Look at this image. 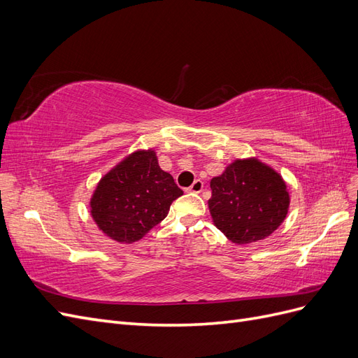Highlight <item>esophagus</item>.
<instances>
[{"instance_id":"esophagus-1","label":"esophagus","mask_w":358,"mask_h":358,"mask_svg":"<svg viewBox=\"0 0 358 358\" xmlns=\"http://www.w3.org/2000/svg\"><path fill=\"white\" fill-rule=\"evenodd\" d=\"M187 191H188V192H196V194L201 192V191H203V182H201L200 179L194 180V183H192V185H191Z\"/></svg>"}]
</instances>
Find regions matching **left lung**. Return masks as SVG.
<instances>
[{
    "mask_svg": "<svg viewBox=\"0 0 358 358\" xmlns=\"http://www.w3.org/2000/svg\"><path fill=\"white\" fill-rule=\"evenodd\" d=\"M210 188L212 221L236 245L266 239L288 213L285 180L255 157L233 161L210 180Z\"/></svg>",
    "mask_w": 358,
    "mask_h": 358,
    "instance_id": "1",
    "label": "left lung"
}]
</instances>
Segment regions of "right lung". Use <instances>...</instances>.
I'll list each match as a JSON object with an SVG mask.
<instances>
[{
	"instance_id": "obj_1",
	"label": "right lung",
	"mask_w": 358,
	"mask_h": 358,
	"mask_svg": "<svg viewBox=\"0 0 358 358\" xmlns=\"http://www.w3.org/2000/svg\"><path fill=\"white\" fill-rule=\"evenodd\" d=\"M183 191L161 170L154 149H138L100 179L91 201L96 227L112 241L133 243L166 218Z\"/></svg>"
}]
</instances>
